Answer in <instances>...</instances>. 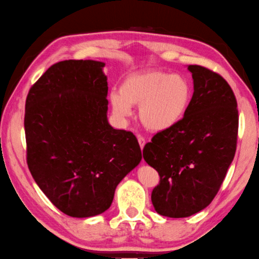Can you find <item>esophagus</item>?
I'll return each instance as SVG.
<instances>
[{
    "mask_svg": "<svg viewBox=\"0 0 259 259\" xmlns=\"http://www.w3.org/2000/svg\"><path fill=\"white\" fill-rule=\"evenodd\" d=\"M138 141H139L140 147H141V149H143V148H145V145H146V139L142 138V137H138Z\"/></svg>",
    "mask_w": 259,
    "mask_h": 259,
    "instance_id": "34e87169",
    "label": "esophagus"
}]
</instances>
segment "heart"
<instances>
[{
  "mask_svg": "<svg viewBox=\"0 0 259 259\" xmlns=\"http://www.w3.org/2000/svg\"><path fill=\"white\" fill-rule=\"evenodd\" d=\"M193 99V87L184 75L148 70L131 74L120 83L119 93L110 96L113 111L121 117L139 107V119L150 132L175 127L185 117Z\"/></svg>",
  "mask_w": 259,
  "mask_h": 259,
  "instance_id": "b5f03b06",
  "label": "heart"
}]
</instances>
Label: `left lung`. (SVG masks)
Returning a JSON list of instances; mask_svg holds the SVG:
<instances>
[{
  "label": "left lung",
  "instance_id": "1",
  "mask_svg": "<svg viewBox=\"0 0 259 259\" xmlns=\"http://www.w3.org/2000/svg\"><path fill=\"white\" fill-rule=\"evenodd\" d=\"M194 94L180 122L156 133L143 158L158 172L151 202L159 214L185 218L210 204L234 158L239 111L236 97L217 72L189 65Z\"/></svg>",
  "mask_w": 259,
  "mask_h": 259
}]
</instances>
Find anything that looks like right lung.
Listing matches in <instances>:
<instances>
[{
  "instance_id": "right-lung-1",
  "label": "right lung",
  "mask_w": 259,
  "mask_h": 259,
  "mask_svg": "<svg viewBox=\"0 0 259 259\" xmlns=\"http://www.w3.org/2000/svg\"><path fill=\"white\" fill-rule=\"evenodd\" d=\"M96 61H62L29 90L26 162L49 201L70 217L100 214L142 158L135 135L107 119L108 81Z\"/></svg>"
}]
</instances>
